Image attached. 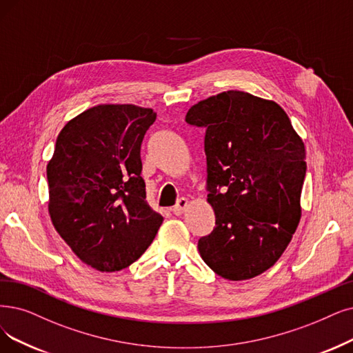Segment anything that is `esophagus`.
Returning a JSON list of instances; mask_svg holds the SVG:
<instances>
[{"label":"esophagus","mask_w":353,"mask_h":353,"mask_svg":"<svg viewBox=\"0 0 353 353\" xmlns=\"http://www.w3.org/2000/svg\"><path fill=\"white\" fill-rule=\"evenodd\" d=\"M188 205H190V201H188L187 199H179V200H178V203L175 204V207L172 208V213H174L175 216L184 214V213H185V210L188 208Z\"/></svg>","instance_id":"obj_1"}]
</instances>
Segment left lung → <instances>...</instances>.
Instances as JSON below:
<instances>
[{
  "mask_svg": "<svg viewBox=\"0 0 353 353\" xmlns=\"http://www.w3.org/2000/svg\"><path fill=\"white\" fill-rule=\"evenodd\" d=\"M185 121L205 129L207 201L216 216L200 255L225 279L255 278L281 258L299 225L303 140L275 101L243 91L208 97Z\"/></svg>",
  "mask_w": 353,
  "mask_h": 353,
  "instance_id": "left-lung-1",
  "label": "left lung"
}]
</instances>
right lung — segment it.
Wrapping results in <instances>:
<instances>
[{
    "label": "right lung",
    "instance_id": "right-lung-1",
    "mask_svg": "<svg viewBox=\"0 0 353 353\" xmlns=\"http://www.w3.org/2000/svg\"><path fill=\"white\" fill-rule=\"evenodd\" d=\"M152 108L100 104L69 120L48 163L49 214L75 255L101 272L143 255L163 217L146 201L140 146Z\"/></svg>",
    "mask_w": 353,
    "mask_h": 353
}]
</instances>
